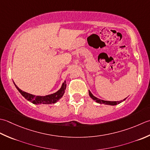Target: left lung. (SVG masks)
Returning <instances> with one entry per match:
<instances>
[{
    "label": "left lung",
    "mask_w": 150,
    "mask_h": 150,
    "mask_svg": "<svg viewBox=\"0 0 150 150\" xmlns=\"http://www.w3.org/2000/svg\"><path fill=\"white\" fill-rule=\"evenodd\" d=\"M88 94H89V96L90 97L92 98L93 100H94V101H96L97 103H103V104H106V105H116L117 104H119V103H121L126 100V98L124 99L123 100H121V101H117V102H111V101H105V100H100L99 98H98L94 96L93 94L91 93V91H88Z\"/></svg>",
    "instance_id": "obj_1"
}]
</instances>
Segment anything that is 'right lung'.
I'll return each instance as SVG.
<instances>
[{"label":"right lung","mask_w":150,"mask_h":150,"mask_svg":"<svg viewBox=\"0 0 150 150\" xmlns=\"http://www.w3.org/2000/svg\"><path fill=\"white\" fill-rule=\"evenodd\" d=\"M15 86L16 87L17 89L19 91V92L22 94L23 96H24L25 98L30 101V102L33 103V104H52V103H56L58 100H59L61 98H62L63 96L64 93H65V91L66 89V81H64L63 83L62 87L59 88V90H58L56 93L48 94L47 96H35L33 94H29L28 93L24 92L22 90H21L20 88L18 87L15 84Z\"/></svg>","instance_id":"right-lung-1"}]
</instances>
